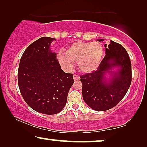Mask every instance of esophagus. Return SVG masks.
I'll return each instance as SVG.
<instances>
[{"label": "esophagus", "mask_w": 147, "mask_h": 147, "mask_svg": "<svg viewBox=\"0 0 147 147\" xmlns=\"http://www.w3.org/2000/svg\"><path fill=\"white\" fill-rule=\"evenodd\" d=\"M73 78H74V80H75V81H78V80H80V76L78 75H76V74H74Z\"/></svg>", "instance_id": "34e87169"}]
</instances>
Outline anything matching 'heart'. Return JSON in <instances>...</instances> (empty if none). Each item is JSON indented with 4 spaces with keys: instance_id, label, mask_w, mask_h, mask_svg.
Returning <instances> with one entry per match:
<instances>
[{
    "instance_id": "b5f03b06",
    "label": "heart",
    "mask_w": 147,
    "mask_h": 147,
    "mask_svg": "<svg viewBox=\"0 0 147 147\" xmlns=\"http://www.w3.org/2000/svg\"><path fill=\"white\" fill-rule=\"evenodd\" d=\"M103 47L98 42L76 41L68 47L65 55L58 54L59 63L66 69H71L73 63H77L78 67L83 73L95 71L101 62Z\"/></svg>"
}]
</instances>
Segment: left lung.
I'll use <instances>...</instances> for the list:
<instances>
[{"label":"left lung","mask_w":147,"mask_h":147,"mask_svg":"<svg viewBox=\"0 0 147 147\" xmlns=\"http://www.w3.org/2000/svg\"><path fill=\"white\" fill-rule=\"evenodd\" d=\"M104 46L106 55L97 69L80 76L84 102L96 111H105L117 105L126 95L132 82L131 61L126 50L113 41ZM114 67H119L117 72H112ZM107 72L113 76L109 82H106L104 77Z\"/></svg>","instance_id":"1"}]
</instances>
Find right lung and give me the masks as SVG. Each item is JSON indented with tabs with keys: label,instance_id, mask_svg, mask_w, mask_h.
I'll use <instances>...</instances> for the list:
<instances>
[{
	"label": "right lung",
	"instance_id": "obj_1",
	"mask_svg": "<svg viewBox=\"0 0 147 147\" xmlns=\"http://www.w3.org/2000/svg\"><path fill=\"white\" fill-rule=\"evenodd\" d=\"M55 39L43 37L32 43L21 56L18 84L22 97L35 111L55 114L63 110L73 85V74L65 73L49 46Z\"/></svg>",
	"mask_w": 147,
	"mask_h": 147
}]
</instances>
